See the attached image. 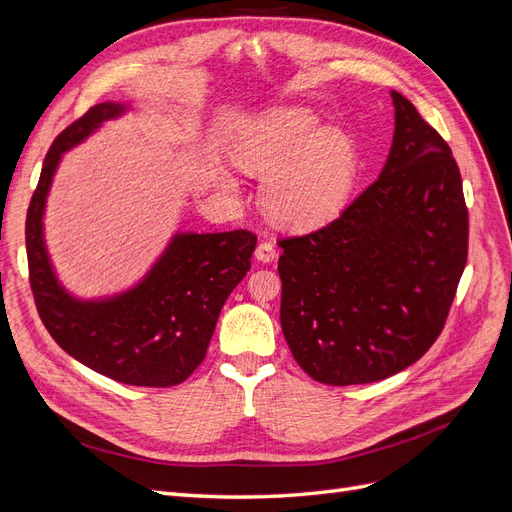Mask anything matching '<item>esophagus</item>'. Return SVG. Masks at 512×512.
Instances as JSON below:
<instances>
[{
    "mask_svg": "<svg viewBox=\"0 0 512 512\" xmlns=\"http://www.w3.org/2000/svg\"><path fill=\"white\" fill-rule=\"evenodd\" d=\"M277 256L275 252V243L271 239H262L258 245H256V258L262 260V262H271L273 258Z\"/></svg>",
    "mask_w": 512,
    "mask_h": 512,
    "instance_id": "obj_1",
    "label": "esophagus"
}]
</instances>
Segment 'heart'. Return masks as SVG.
<instances>
[{
	"mask_svg": "<svg viewBox=\"0 0 512 512\" xmlns=\"http://www.w3.org/2000/svg\"><path fill=\"white\" fill-rule=\"evenodd\" d=\"M239 149L245 166L267 177V209L292 226L331 220L361 173L354 138L305 108H273L247 123Z\"/></svg>",
	"mask_w": 512,
	"mask_h": 512,
	"instance_id": "b5f03b06",
	"label": "heart"
}]
</instances>
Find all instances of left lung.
Returning a JSON list of instances; mask_svg holds the SVG:
<instances>
[{
  "label": "left lung",
  "instance_id": "left-lung-1",
  "mask_svg": "<svg viewBox=\"0 0 512 512\" xmlns=\"http://www.w3.org/2000/svg\"><path fill=\"white\" fill-rule=\"evenodd\" d=\"M393 147L339 218L282 247V331L316 382L367 384L410 367L442 333L468 260L459 166L414 104L391 91Z\"/></svg>",
  "mask_w": 512,
  "mask_h": 512
}]
</instances>
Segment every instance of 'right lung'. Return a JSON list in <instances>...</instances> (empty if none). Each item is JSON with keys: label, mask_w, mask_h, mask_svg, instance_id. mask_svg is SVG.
Returning a JSON list of instances; mask_svg holds the SVG:
<instances>
[{"label": "right lung", "mask_w": 512, "mask_h": 512, "mask_svg": "<svg viewBox=\"0 0 512 512\" xmlns=\"http://www.w3.org/2000/svg\"><path fill=\"white\" fill-rule=\"evenodd\" d=\"M121 111V104L91 106L57 134L46 153L25 220L29 286L46 331L76 361L115 382L164 389L188 380L203 363L228 294L252 267L256 235H177L134 290L96 303L68 297L42 241L46 192L61 153Z\"/></svg>", "instance_id": "add662e5"}]
</instances>
